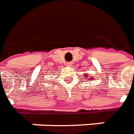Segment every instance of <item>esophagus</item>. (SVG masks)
<instances>
[{
    "mask_svg": "<svg viewBox=\"0 0 134 134\" xmlns=\"http://www.w3.org/2000/svg\"><path fill=\"white\" fill-rule=\"evenodd\" d=\"M67 64L68 65V66H72V62H67Z\"/></svg>",
    "mask_w": 134,
    "mask_h": 134,
    "instance_id": "1",
    "label": "esophagus"
}]
</instances>
